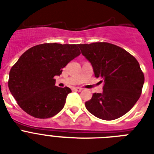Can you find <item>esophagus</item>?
<instances>
[{"instance_id":"1","label":"esophagus","mask_w":154,"mask_h":154,"mask_svg":"<svg viewBox=\"0 0 154 154\" xmlns=\"http://www.w3.org/2000/svg\"><path fill=\"white\" fill-rule=\"evenodd\" d=\"M72 89H73L74 91H77V92H81L82 90V88H80V87H74Z\"/></svg>"}]
</instances>
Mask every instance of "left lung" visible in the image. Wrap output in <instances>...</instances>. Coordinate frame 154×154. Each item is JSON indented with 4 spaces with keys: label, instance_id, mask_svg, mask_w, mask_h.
<instances>
[{
    "label": "left lung",
    "instance_id": "left-lung-1",
    "mask_svg": "<svg viewBox=\"0 0 154 154\" xmlns=\"http://www.w3.org/2000/svg\"><path fill=\"white\" fill-rule=\"evenodd\" d=\"M82 55L91 63L94 75L103 83L101 94L85 102L90 113L112 121L131 109L141 96L145 77L136 58L125 49L107 42L80 44Z\"/></svg>",
    "mask_w": 154,
    "mask_h": 154
}]
</instances>
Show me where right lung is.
<instances>
[{"instance_id": "obj_1", "label": "right lung", "mask_w": 154, "mask_h": 154, "mask_svg": "<svg viewBox=\"0 0 154 154\" xmlns=\"http://www.w3.org/2000/svg\"><path fill=\"white\" fill-rule=\"evenodd\" d=\"M81 54L77 45L48 43L33 46L20 56L9 72L8 89L28 114L45 119L62 109L71 89L55 85V76Z\"/></svg>"}]
</instances>
